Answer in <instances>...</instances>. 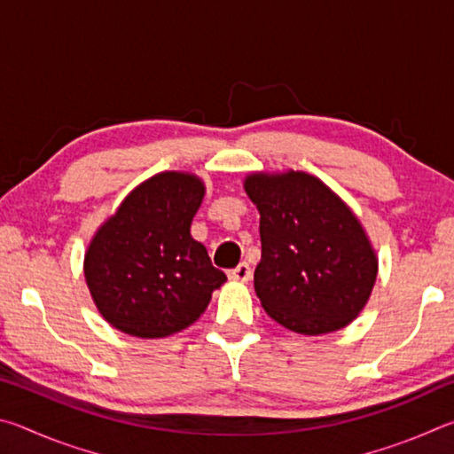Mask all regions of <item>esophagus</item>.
Returning a JSON list of instances; mask_svg holds the SVG:
<instances>
[{"label": "esophagus", "instance_id": "34e87169", "mask_svg": "<svg viewBox=\"0 0 454 454\" xmlns=\"http://www.w3.org/2000/svg\"><path fill=\"white\" fill-rule=\"evenodd\" d=\"M228 278L230 280H236V282H248L250 278H252V270H250V266L246 264V262H242V264H238L234 270H230L228 272Z\"/></svg>", "mask_w": 454, "mask_h": 454}]
</instances>
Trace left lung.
Wrapping results in <instances>:
<instances>
[{"label":"left lung","mask_w":454,"mask_h":454,"mask_svg":"<svg viewBox=\"0 0 454 454\" xmlns=\"http://www.w3.org/2000/svg\"><path fill=\"white\" fill-rule=\"evenodd\" d=\"M262 258L254 288L262 309L298 334H328L358 317L379 260L363 224L326 184L306 172L250 174Z\"/></svg>","instance_id":"8db88e82"}]
</instances>
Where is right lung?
I'll list each match as a JSON object with an SVG mask.
<instances>
[{
	"mask_svg": "<svg viewBox=\"0 0 454 454\" xmlns=\"http://www.w3.org/2000/svg\"><path fill=\"white\" fill-rule=\"evenodd\" d=\"M204 190L194 174L152 176L91 238L83 274L99 314L114 328L137 338L180 333L226 282L190 234Z\"/></svg>",
	"mask_w": 454,
	"mask_h": 454,
	"instance_id": "right-lung-1",
	"label": "right lung"
}]
</instances>
